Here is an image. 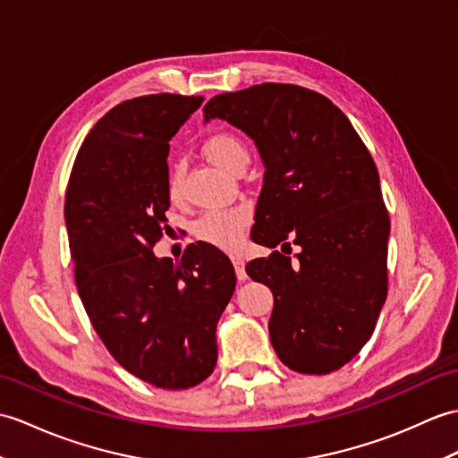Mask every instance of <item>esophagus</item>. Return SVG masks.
Instances as JSON below:
<instances>
[{
    "label": "esophagus",
    "mask_w": 458,
    "mask_h": 458,
    "mask_svg": "<svg viewBox=\"0 0 458 458\" xmlns=\"http://www.w3.org/2000/svg\"><path fill=\"white\" fill-rule=\"evenodd\" d=\"M232 263H233V269H236V277L238 281H246L248 279V273H246V263H243L242 255H232Z\"/></svg>",
    "instance_id": "obj_1"
}]
</instances>
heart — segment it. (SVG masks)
I'll use <instances>...</instances> for the list:
<instances>
[{"mask_svg": "<svg viewBox=\"0 0 458 458\" xmlns=\"http://www.w3.org/2000/svg\"><path fill=\"white\" fill-rule=\"evenodd\" d=\"M203 152L212 164L230 174H233L240 167H246L250 162L248 146L236 134L230 132H216L208 136L205 140ZM181 172L183 169H181L179 164H175L172 172H169L167 193L172 197L179 193ZM248 222L250 210L243 207L228 210H210L205 216H200V220L195 225V236L216 248L233 250L240 243Z\"/></svg>", "mask_w": 458, "mask_h": 458, "instance_id": "b5f03b06", "label": "heart"}]
</instances>
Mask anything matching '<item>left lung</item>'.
Wrapping results in <instances>:
<instances>
[{
	"label": "left lung",
	"instance_id": "obj_1",
	"mask_svg": "<svg viewBox=\"0 0 458 458\" xmlns=\"http://www.w3.org/2000/svg\"><path fill=\"white\" fill-rule=\"evenodd\" d=\"M203 113L248 134L261 156L251 240L301 250L294 261L273 251L246 265L273 293L275 353L302 375L337 370L373 335L388 293L390 218L373 157L332 101L299 85L222 93Z\"/></svg>",
	"mask_w": 458,
	"mask_h": 458
}]
</instances>
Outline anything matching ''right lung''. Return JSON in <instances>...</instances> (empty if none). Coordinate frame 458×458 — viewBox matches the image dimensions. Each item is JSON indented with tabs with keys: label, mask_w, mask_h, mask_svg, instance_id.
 <instances>
[{
	"label": "right lung",
	"mask_w": 458,
	"mask_h": 458,
	"mask_svg": "<svg viewBox=\"0 0 458 458\" xmlns=\"http://www.w3.org/2000/svg\"><path fill=\"white\" fill-rule=\"evenodd\" d=\"M205 98L157 93L116 105L85 138L66 191L80 299L116 363L156 388L183 390L216 365V324L236 289L230 259L193 243L156 258L169 208V140Z\"/></svg>",
	"instance_id": "obj_1"
}]
</instances>
